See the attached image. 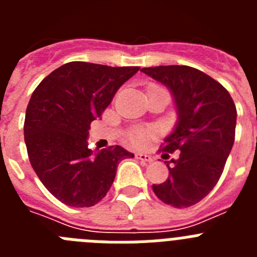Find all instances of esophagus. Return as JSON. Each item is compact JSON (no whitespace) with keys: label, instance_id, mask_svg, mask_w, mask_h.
I'll return each instance as SVG.
<instances>
[{"label":"esophagus","instance_id":"1","mask_svg":"<svg viewBox=\"0 0 257 257\" xmlns=\"http://www.w3.org/2000/svg\"><path fill=\"white\" fill-rule=\"evenodd\" d=\"M135 157L142 162H153V157L147 153H136Z\"/></svg>","mask_w":257,"mask_h":257}]
</instances>
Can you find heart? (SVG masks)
Instances as JSON below:
<instances>
[{
	"label": "heart",
	"instance_id": "heart-1",
	"mask_svg": "<svg viewBox=\"0 0 257 257\" xmlns=\"http://www.w3.org/2000/svg\"><path fill=\"white\" fill-rule=\"evenodd\" d=\"M147 134H148V131L145 130L136 131V133H134V135L131 136V142L135 145H143L145 142V138H147Z\"/></svg>",
	"mask_w": 257,
	"mask_h": 257
}]
</instances>
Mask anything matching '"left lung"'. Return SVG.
Listing matches in <instances>:
<instances>
[{"label": "left lung", "instance_id": "8db88e82", "mask_svg": "<svg viewBox=\"0 0 257 257\" xmlns=\"http://www.w3.org/2000/svg\"><path fill=\"white\" fill-rule=\"evenodd\" d=\"M174 96L178 123L165 139L162 158L170 175L153 192L163 203L190 207L213 189L224 171L235 136L237 109L226 88L196 68H143ZM179 156L169 158V153Z\"/></svg>", "mask_w": 257, "mask_h": 257}]
</instances>
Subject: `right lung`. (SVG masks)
I'll return each mask as SVG.
<instances>
[{
    "mask_svg": "<svg viewBox=\"0 0 257 257\" xmlns=\"http://www.w3.org/2000/svg\"><path fill=\"white\" fill-rule=\"evenodd\" d=\"M139 67L70 61L41 81L29 100L24 140L41 183L70 207H91L106 196L118 163L134 154L115 145L94 153L90 124Z\"/></svg>",
    "mask_w": 257,
    "mask_h": 257,
    "instance_id": "right-lung-1",
    "label": "right lung"
}]
</instances>
